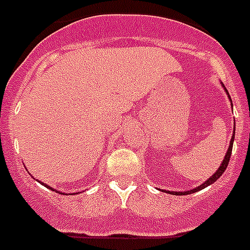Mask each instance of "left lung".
Returning <instances> with one entry per match:
<instances>
[{
    "mask_svg": "<svg viewBox=\"0 0 250 250\" xmlns=\"http://www.w3.org/2000/svg\"><path fill=\"white\" fill-rule=\"evenodd\" d=\"M224 88V85H223ZM224 90H226L227 95L229 97V94H228V90H227L226 88H224ZM229 100H230V97H229ZM232 102V100H230ZM234 135H235V131H233V135H232V139H230V143H229V147H228V150H227V153H226V156H224L223 161H222L221 166H219L218 170L216 171V172L213 173V175L210 176L209 178H208L207 181H205V182L201 185V186L196 187V188L193 189H189V191H186V192H173V191H167V193H170V194H178V196H181V194H189V193H194V192L197 191H201V189L206 188L207 186H209V185H212V183L216 182L217 180H218L219 177H221L222 175H223V172L226 171L227 166H228V164H229V159H230V155H232V148H233V141H234Z\"/></svg>",
    "mask_w": 250,
    "mask_h": 250,
    "instance_id": "obj_1",
    "label": "left lung"
}]
</instances>
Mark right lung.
Segmentation results:
<instances>
[{"mask_svg": "<svg viewBox=\"0 0 250 250\" xmlns=\"http://www.w3.org/2000/svg\"><path fill=\"white\" fill-rule=\"evenodd\" d=\"M42 185H43V186H44V187H47V188L52 189V191H56V189H54V188H52V187H50V186H48V185H45V183H43V182H42ZM56 192H58V191H56ZM59 193H62V192H59ZM62 194H63V193H62Z\"/></svg>", "mask_w": 250, "mask_h": 250, "instance_id": "obj_1", "label": "right lung"}]
</instances>
